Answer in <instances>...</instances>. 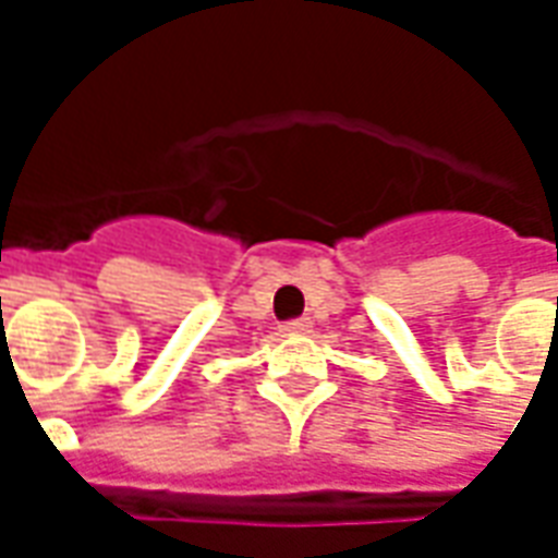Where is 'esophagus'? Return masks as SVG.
<instances>
[{"label":"esophagus","instance_id":"1","mask_svg":"<svg viewBox=\"0 0 558 558\" xmlns=\"http://www.w3.org/2000/svg\"><path fill=\"white\" fill-rule=\"evenodd\" d=\"M283 331H287V335H307V331H311V319H307V316H302V319H290V323L283 326Z\"/></svg>","mask_w":558,"mask_h":558}]
</instances>
